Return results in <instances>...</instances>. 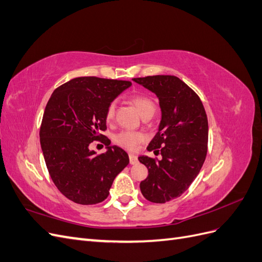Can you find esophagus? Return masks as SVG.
<instances>
[{
  "label": "esophagus",
  "mask_w": 262,
  "mask_h": 262,
  "mask_svg": "<svg viewBox=\"0 0 262 262\" xmlns=\"http://www.w3.org/2000/svg\"><path fill=\"white\" fill-rule=\"evenodd\" d=\"M129 158H130V164L134 165L138 163V156L136 154H129Z\"/></svg>",
  "instance_id": "1"
}]
</instances>
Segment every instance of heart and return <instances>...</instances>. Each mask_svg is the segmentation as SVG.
<instances>
[{
	"instance_id": "obj_1",
	"label": "heart",
	"mask_w": 262,
	"mask_h": 262,
	"mask_svg": "<svg viewBox=\"0 0 262 262\" xmlns=\"http://www.w3.org/2000/svg\"><path fill=\"white\" fill-rule=\"evenodd\" d=\"M131 102L134 105V107L137 108L142 118L145 116L152 117L153 114L155 113V104L152 99L145 96V95H134L133 97H131ZM115 113H116V104L115 102H112V104L108 106L107 112H106V120L108 122H112L114 120ZM144 139L145 137L143 133L122 131L120 133H118L115 137V142L118 145H120L126 149L133 150L137 148L139 143H141Z\"/></svg>"
}]
</instances>
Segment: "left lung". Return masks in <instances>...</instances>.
I'll return each mask as SVG.
<instances>
[{
  "label": "left lung",
  "instance_id": "obj_1",
  "mask_svg": "<svg viewBox=\"0 0 262 262\" xmlns=\"http://www.w3.org/2000/svg\"><path fill=\"white\" fill-rule=\"evenodd\" d=\"M156 95L161 122L147 150L160 153L162 160L139 157L148 169L140 189L146 200L165 203L180 196L200 172L208 152L209 124L199 96L172 75L132 78Z\"/></svg>",
  "mask_w": 262,
  "mask_h": 262
}]
</instances>
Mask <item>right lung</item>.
Here are the masks:
<instances>
[{"mask_svg":"<svg viewBox=\"0 0 262 262\" xmlns=\"http://www.w3.org/2000/svg\"><path fill=\"white\" fill-rule=\"evenodd\" d=\"M131 82L95 76L73 78L55 90L46 106L40 126V145L54 185L78 204H96L109 194L117 175L129 164L125 150L110 146L100 134L107 129L108 106ZM107 145L96 156L93 140Z\"/></svg>","mask_w":262,"mask_h":262,"instance_id":"right-lung-1","label":"right lung"}]
</instances>
